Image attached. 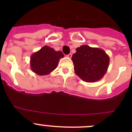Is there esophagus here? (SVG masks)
I'll use <instances>...</instances> for the list:
<instances>
[{
	"instance_id": "esophagus-1",
	"label": "esophagus",
	"mask_w": 132,
	"mask_h": 132,
	"mask_svg": "<svg viewBox=\"0 0 132 132\" xmlns=\"http://www.w3.org/2000/svg\"><path fill=\"white\" fill-rule=\"evenodd\" d=\"M67 57H68V58H71L72 54H71V53H69V55H67Z\"/></svg>"
}]
</instances>
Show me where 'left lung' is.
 Instances as JSON below:
<instances>
[{
  "instance_id": "8db88e82",
  "label": "left lung",
  "mask_w": 132,
  "mask_h": 132,
  "mask_svg": "<svg viewBox=\"0 0 132 132\" xmlns=\"http://www.w3.org/2000/svg\"><path fill=\"white\" fill-rule=\"evenodd\" d=\"M71 59L77 75L88 82L101 80L107 72L110 63L109 56L103 50L87 45L77 47Z\"/></svg>"
}]
</instances>
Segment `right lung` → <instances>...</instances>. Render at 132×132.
Returning <instances> with one entry per match:
<instances>
[{
	"label": "right lung",
	"instance_id": "add662e5",
	"mask_svg": "<svg viewBox=\"0 0 132 132\" xmlns=\"http://www.w3.org/2000/svg\"><path fill=\"white\" fill-rule=\"evenodd\" d=\"M64 55L61 52H56L54 49L45 45L30 57L31 71L39 75H47L55 69L59 59Z\"/></svg>",
	"mask_w": 132,
	"mask_h": 132
}]
</instances>
